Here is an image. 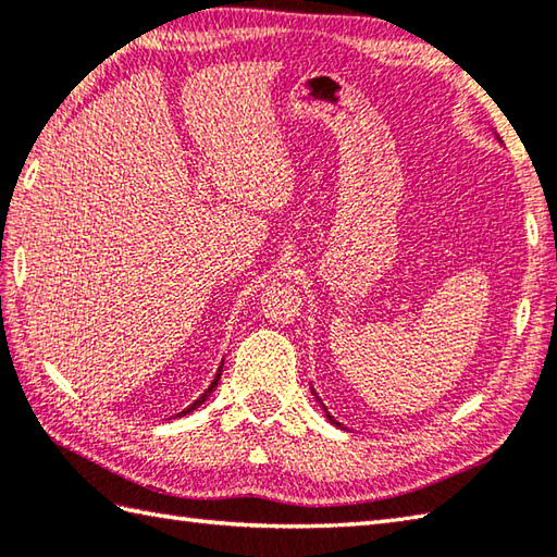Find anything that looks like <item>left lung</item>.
<instances>
[{
    "mask_svg": "<svg viewBox=\"0 0 557 557\" xmlns=\"http://www.w3.org/2000/svg\"><path fill=\"white\" fill-rule=\"evenodd\" d=\"M312 395H314V397H318V393H314V391H312ZM318 400H320V397H318ZM322 407H324V405H322ZM324 414H327V419H330V422H332V424H337V426H342V424L337 422V419H334V417H332V414L327 412V407H324Z\"/></svg>",
    "mask_w": 557,
    "mask_h": 557,
    "instance_id": "8db88e82",
    "label": "left lung"
}]
</instances>
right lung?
Segmentation results:
<instances>
[{
  "mask_svg": "<svg viewBox=\"0 0 557 557\" xmlns=\"http://www.w3.org/2000/svg\"><path fill=\"white\" fill-rule=\"evenodd\" d=\"M220 371H223V366H220V369H218V373H215V377H213V383L208 385V391H206L201 397H198V400H196L194 405H188V407L184 409V412H180V414H176V417H184V414H188V412H194V409H196L198 405H203V403L208 400V397H211V393L215 391V385H218V381H220Z\"/></svg>",
  "mask_w": 557,
  "mask_h": 557,
  "instance_id": "1",
  "label": "right lung"
}]
</instances>
